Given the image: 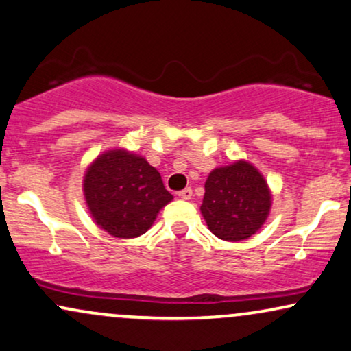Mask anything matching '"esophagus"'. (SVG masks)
I'll list each match as a JSON object with an SVG mask.
<instances>
[{"label":"esophagus","instance_id":"esophagus-1","mask_svg":"<svg viewBox=\"0 0 351 351\" xmlns=\"http://www.w3.org/2000/svg\"><path fill=\"white\" fill-rule=\"evenodd\" d=\"M177 195H179V198H182V199H190V198H192V195H193V190L190 189V186H186V189L180 190V192Z\"/></svg>","mask_w":351,"mask_h":351}]
</instances>
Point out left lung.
<instances>
[{"label": "left lung", "instance_id": "8db88e82", "mask_svg": "<svg viewBox=\"0 0 351 351\" xmlns=\"http://www.w3.org/2000/svg\"><path fill=\"white\" fill-rule=\"evenodd\" d=\"M199 209L213 234L240 242L265 224L271 209V192L265 177L252 165L237 161L209 174Z\"/></svg>", "mask_w": 351, "mask_h": 351}]
</instances>
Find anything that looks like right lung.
<instances>
[{"label": "right lung", "instance_id": "add662e5", "mask_svg": "<svg viewBox=\"0 0 351 351\" xmlns=\"http://www.w3.org/2000/svg\"><path fill=\"white\" fill-rule=\"evenodd\" d=\"M84 192L95 222L119 239L145 234L159 209L172 199L161 174L145 158L125 149L97 158L85 174Z\"/></svg>", "mask_w": 351, "mask_h": 351}]
</instances>
